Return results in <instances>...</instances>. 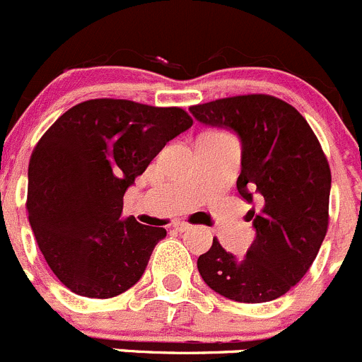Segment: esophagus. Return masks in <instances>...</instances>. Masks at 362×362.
Here are the masks:
<instances>
[{"mask_svg": "<svg viewBox=\"0 0 362 362\" xmlns=\"http://www.w3.org/2000/svg\"><path fill=\"white\" fill-rule=\"evenodd\" d=\"M173 228L177 232H187V230H191V225H189V223H185V221H177V223H173Z\"/></svg>", "mask_w": 362, "mask_h": 362, "instance_id": "34e87169", "label": "esophagus"}]
</instances>
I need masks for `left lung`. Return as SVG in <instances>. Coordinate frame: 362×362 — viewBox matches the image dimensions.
Returning <instances> with one entry per match:
<instances>
[{
    "label": "left lung",
    "mask_w": 362,
    "mask_h": 362,
    "mask_svg": "<svg viewBox=\"0 0 362 362\" xmlns=\"http://www.w3.org/2000/svg\"><path fill=\"white\" fill-rule=\"evenodd\" d=\"M194 119L241 141L239 197L255 204V239L235 257L212 239L198 272L212 291L243 303L286 295L309 272L329 227L330 168L302 114L269 94H246L191 107Z\"/></svg>",
    "instance_id": "left-lung-1"
}]
</instances>
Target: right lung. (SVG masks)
Returning a JSON list of instances; mask_svg holds the SVG:
<instances>
[{"mask_svg": "<svg viewBox=\"0 0 362 362\" xmlns=\"http://www.w3.org/2000/svg\"><path fill=\"white\" fill-rule=\"evenodd\" d=\"M191 124L178 107L100 98L71 107L40 137L26 209L37 245L66 288L112 298L143 276L165 230L121 218L123 197Z\"/></svg>", "mask_w": 362, "mask_h": 362, "instance_id": "add662e5", "label": "right lung"}]
</instances>
